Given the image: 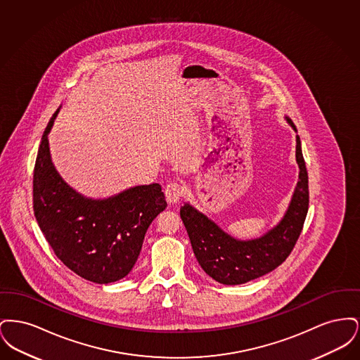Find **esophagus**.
Here are the masks:
<instances>
[{
    "instance_id": "1",
    "label": "esophagus",
    "mask_w": 360,
    "mask_h": 360,
    "mask_svg": "<svg viewBox=\"0 0 360 360\" xmlns=\"http://www.w3.org/2000/svg\"><path fill=\"white\" fill-rule=\"evenodd\" d=\"M182 193H184V190L181 188V185L175 184V182L169 184L165 188V195H166V200L169 204H176L181 200Z\"/></svg>"
}]
</instances>
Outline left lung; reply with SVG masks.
I'll return each mask as SVG.
<instances>
[{"label": "left lung", "mask_w": 360, "mask_h": 360, "mask_svg": "<svg viewBox=\"0 0 360 360\" xmlns=\"http://www.w3.org/2000/svg\"><path fill=\"white\" fill-rule=\"evenodd\" d=\"M285 120L297 132L292 121ZM298 181L290 202L279 223L255 239L233 238L190 202L181 206V219L188 231L194 255L210 278L223 285H241L276 269L290 255L307 219L309 205L308 172L295 136Z\"/></svg>", "instance_id": "left-lung-1"}]
</instances>
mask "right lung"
<instances>
[{
    "label": "right lung",
    "instance_id": "add662e5",
    "mask_svg": "<svg viewBox=\"0 0 360 360\" xmlns=\"http://www.w3.org/2000/svg\"><path fill=\"white\" fill-rule=\"evenodd\" d=\"M53 113L40 141L34 170L37 224L71 271L106 285L131 273L150 224L167 206L159 184L125 188L108 198L86 197L71 188L52 163L49 135Z\"/></svg>",
    "mask_w": 360,
    "mask_h": 360
}]
</instances>
